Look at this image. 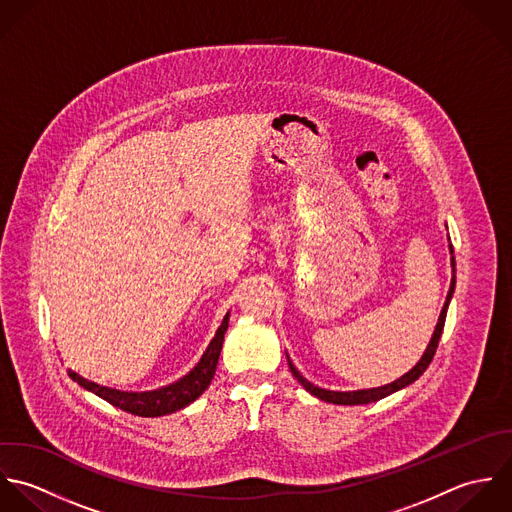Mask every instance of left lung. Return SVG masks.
Here are the masks:
<instances>
[{
	"label": "left lung",
	"instance_id": "obj_1",
	"mask_svg": "<svg viewBox=\"0 0 512 512\" xmlns=\"http://www.w3.org/2000/svg\"><path fill=\"white\" fill-rule=\"evenodd\" d=\"M449 251L453 253V245H449ZM451 267H453V271H455V257H451ZM453 291H455V275H453V279H451V287H449V293H447V301H445V305L441 308V314H439V320H437V326H435V332H433V336H431V342H429V346H427V350H425V354L421 356V360L409 370L408 374H404L400 380H396V382H392V384H388V386H382V388H372V390H360V392H330V390H322V388H318V386H312L310 382H308L307 378H303L301 376V372L293 366V362L289 360V368H291V372H293V376L299 380V384H303V388L310 392L312 396H316V398H320V400H324V402H328V404H338V406H360V404H372V402H378V400H382V398H386V396H390V394H394V392H398V390H402V388H406L409 386L411 382H415L425 370H427V366L431 364V360H433V356H435V350H437V344H439V338H441V332H443V326H445V316H447V307H449V301H451V297H453Z\"/></svg>",
	"mask_w": 512,
	"mask_h": 512
}]
</instances>
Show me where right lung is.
Listing matches in <instances>:
<instances>
[{
    "mask_svg": "<svg viewBox=\"0 0 512 512\" xmlns=\"http://www.w3.org/2000/svg\"><path fill=\"white\" fill-rule=\"evenodd\" d=\"M229 324V314H225L221 326L217 328L215 338L209 342L207 350L202 356V360L198 362V366L184 376L182 380H178L172 386L154 390V392H142V394H134V392H120V390H112V388H104L95 382H89L87 378L79 376L77 372L69 370V376L83 388H87L89 392L97 394L99 398L106 400L108 404H112L114 408L124 409L132 415H140V417H158V415H166L172 411L186 408L188 404H192L194 400H198L205 392V388L211 384V378L215 374V366L219 360V352H221V344H223V336Z\"/></svg>",
    "mask_w": 512,
    "mask_h": 512,
    "instance_id": "1",
    "label": "right lung"
}]
</instances>
